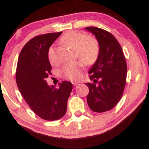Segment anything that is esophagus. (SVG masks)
<instances>
[{
	"instance_id": "34e87169",
	"label": "esophagus",
	"mask_w": 149,
	"mask_h": 149,
	"mask_svg": "<svg viewBox=\"0 0 149 149\" xmlns=\"http://www.w3.org/2000/svg\"><path fill=\"white\" fill-rule=\"evenodd\" d=\"M73 86H74L75 88H76L79 86V84H78V83H73Z\"/></svg>"
}]
</instances>
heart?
<instances>
[{"label":"heart","mask_w":149,"mask_h":149,"mask_svg":"<svg viewBox=\"0 0 149 149\" xmlns=\"http://www.w3.org/2000/svg\"><path fill=\"white\" fill-rule=\"evenodd\" d=\"M61 42L71 49H75V54L80 60L87 65L96 62L100 56V46L95 38L87 36L84 33L78 31H69L62 36ZM47 58L51 64H56L54 49L50 46L47 50ZM82 62V63H83ZM75 61L65 64L61 70V73L66 79L73 81L81 78L83 70V63Z\"/></svg>","instance_id":"obj_1"}]
</instances>
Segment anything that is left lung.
<instances>
[{
  "label": "left lung",
  "mask_w": 149,
  "mask_h": 149,
  "mask_svg": "<svg viewBox=\"0 0 149 149\" xmlns=\"http://www.w3.org/2000/svg\"><path fill=\"white\" fill-rule=\"evenodd\" d=\"M85 29L95 36L100 46L98 59L89 71L87 101L92 111L103 113L111 110L122 97L127 76V64L122 47L111 33L95 26Z\"/></svg>",
  "instance_id": "obj_1"
}]
</instances>
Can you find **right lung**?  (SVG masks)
<instances>
[{
    "label": "right lung",
    "instance_id": "obj_1",
    "mask_svg": "<svg viewBox=\"0 0 149 149\" xmlns=\"http://www.w3.org/2000/svg\"><path fill=\"white\" fill-rule=\"evenodd\" d=\"M62 32L31 39L18 58L16 82L20 93L33 111L45 120H57L65 115L72 83L62 81L59 88L49 86L45 78L51 73L47 50Z\"/></svg>",
    "mask_w": 149,
    "mask_h": 149
}]
</instances>
